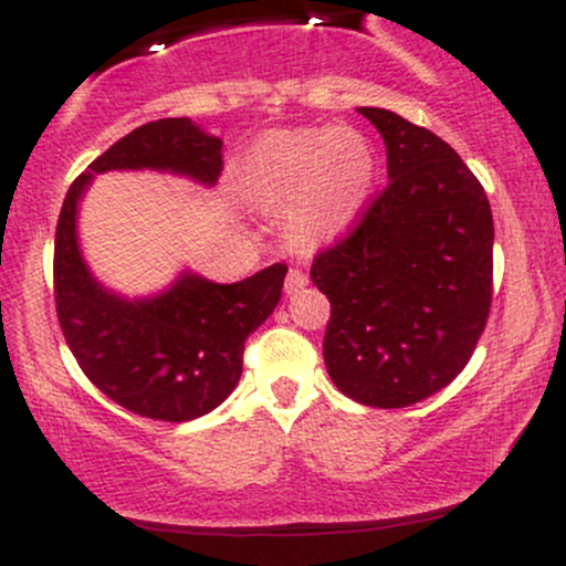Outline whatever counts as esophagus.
I'll list each match as a JSON object with an SVG mask.
<instances>
[{"label": "esophagus", "mask_w": 566, "mask_h": 566, "mask_svg": "<svg viewBox=\"0 0 566 566\" xmlns=\"http://www.w3.org/2000/svg\"><path fill=\"white\" fill-rule=\"evenodd\" d=\"M305 284H308V274H305L303 269H290V274H287V282H284V292H287V295H292V292H297V290H303Z\"/></svg>", "instance_id": "1"}]
</instances>
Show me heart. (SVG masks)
Masks as SVG:
<instances>
[{"label":"heart","mask_w":566,"mask_h":566,"mask_svg":"<svg viewBox=\"0 0 566 566\" xmlns=\"http://www.w3.org/2000/svg\"><path fill=\"white\" fill-rule=\"evenodd\" d=\"M247 178L263 199L284 205V229L305 247L356 229L378 180L375 148L354 127H297L263 135L247 157Z\"/></svg>","instance_id":"1"}]
</instances>
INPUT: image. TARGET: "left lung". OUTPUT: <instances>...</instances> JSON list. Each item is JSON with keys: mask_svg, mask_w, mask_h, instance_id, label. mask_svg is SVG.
Returning a JSON list of instances; mask_svg holds the SVG:
<instances>
[{"mask_svg": "<svg viewBox=\"0 0 566 566\" xmlns=\"http://www.w3.org/2000/svg\"><path fill=\"white\" fill-rule=\"evenodd\" d=\"M356 112L386 143L388 186L311 279L333 305L329 378L359 405L399 409L469 365L490 316L495 226L450 143L388 108Z\"/></svg>", "mask_w": 566, "mask_h": 566, "instance_id": "8db88e82", "label": "left lung"}]
</instances>
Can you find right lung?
I'll return each mask as SVG.
<instances>
[{
	"instance_id": "1",
	"label": "right lung",
	"mask_w": 566,
	"mask_h": 566,
	"mask_svg": "<svg viewBox=\"0 0 566 566\" xmlns=\"http://www.w3.org/2000/svg\"><path fill=\"white\" fill-rule=\"evenodd\" d=\"M223 140L188 116L148 122L116 140L74 180L55 231V305L71 354L108 399L143 418L186 423L229 399L244 340L274 314L287 265L233 284L184 269L165 290L127 297L82 255L80 207L95 175L165 172L212 188Z\"/></svg>"
}]
</instances>
